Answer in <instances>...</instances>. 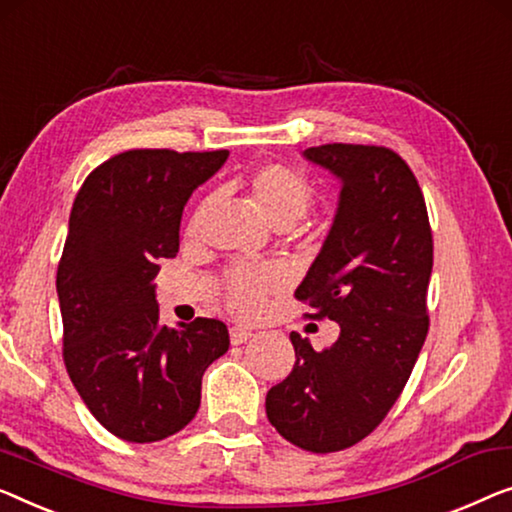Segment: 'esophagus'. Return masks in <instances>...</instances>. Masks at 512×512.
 Instances as JSON below:
<instances>
[{
    "label": "esophagus",
    "mask_w": 512,
    "mask_h": 512,
    "mask_svg": "<svg viewBox=\"0 0 512 512\" xmlns=\"http://www.w3.org/2000/svg\"><path fill=\"white\" fill-rule=\"evenodd\" d=\"M251 337H254V332L247 330V328H240V325H233V328H231V344H235V346L244 344Z\"/></svg>",
    "instance_id": "esophagus-1"
}]
</instances>
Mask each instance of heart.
I'll use <instances>...</instances> for the list:
<instances>
[{
	"instance_id": "obj_1",
	"label": "heart",
	"mask_w": 512,
	"mask_h": 512,
	"mask_svg": "<svg viewBox=\"0 0 512 512\" xmlns=\"http://www.w3.org/2000/svg\"><path fill=\"white\" fill-rule=\"evenodd\" d=\"M251 203L274 228L293 226L314 203V187L300 170L284 164H265L251 170L242 182ZM198 217L191 221L196 231ZM284 284V274L274 265H238L226 272L221 293L231 311L240 316H256L265 307L268 295Z\"/></svg>"
}]
</instances>
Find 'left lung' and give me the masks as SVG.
<instances>
[{
    "label": "left lung",
    "mask_w": 512,
    "mask_h": 512,
    "mask_svg": "<svg viewBox=\"0 0 512 512\" xmlns=\"http://www.w3.org/2000/svg\"><path fill=\"white\" fill-rule=\"evenodd\" d=\"M302 157L342 182L321 254L295 298L339 323L314 351L291 332L293 372L272 385L265 413L309 453H335L372 434L402 395L425 344L434 247L416 175L388 147L332 143Z\"/></svg>",
    "instance_id": "1"
}]
</instances>
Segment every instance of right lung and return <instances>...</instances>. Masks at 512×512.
Returning <instances> with one entry per match:
<instances>
[{"mask_svg":"<svg viewBox=\"0 0 512 512\" xmlns=\"http://www.w3.org/2000/svg\"><path fill=\"white\" fill-rule=\"evenodd\" d=\"M226 159L129 150L94 168L73 201L57 268L64 365L92 416L124 441L187 427L205 369L231 344L217 318L161 325L154 293L161 258L180 249L184 205Z\"/></svg>","mask_w":512,"mask_h":512,"instance_id":"right-lung-1","label":"right lung"}]
</instances>
